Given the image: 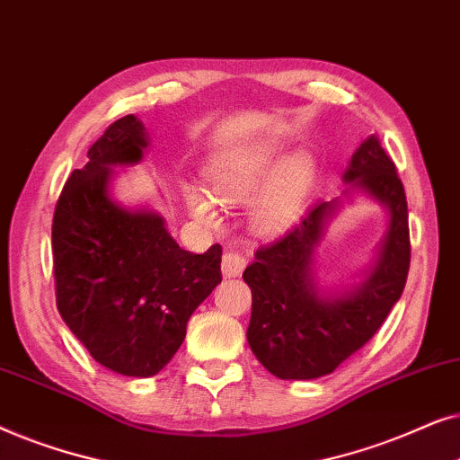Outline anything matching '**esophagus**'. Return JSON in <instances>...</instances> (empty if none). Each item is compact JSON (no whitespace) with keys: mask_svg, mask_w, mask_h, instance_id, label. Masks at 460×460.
Returning a JSON list of instances; mask_svg holds the SVG:
<instances>
[{"mask_svg":"<svg viewBox=\"0 0 460 460\" xmlns=\"http://www.w3.org/2000/svg\"><path fill=\"white\" fill-rule=\"evenodd\" d=\"M244 270V257L236 251H226L222 257V274L224 279H236Z\"/></svg>","mask_w":460,"mask_h":460,"instance_id":"obj_1","label":"esophagus"}]
</instances>
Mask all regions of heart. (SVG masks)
I'll return each instance as SVG.
<instances>
[{
  "label": "heart",
  "mask_w": 460,
  "mask_h": 460,
  "mask_svg": "<svg viewBox=\"0 0 460 460\" xmlns=\"http://www.w3.org/2000/svg\"><path fill=\"white\" fill-rule=\"evenodd\" d=\"M316 173L312 155L295 153L282 159L280 148L263 146L217 165L209 181L213 197L228 205L244 203L255 193L247 211L251 230L260 236H276L304 216ZM181 199L200 222L219 224L216 203L197 181H181Z\"/></svg>",
  "instance_id": "1"
}]
</instances>
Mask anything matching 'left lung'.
Masks as SVG:
<instances>
[{"label":"left lung","instance_id":"obj_1","mask_svg":"<svg viewBox=\"0 0 460 460\" xmlns=\"http://www.w3.org/2000/svg\"><path fill=\"white\" fill-rule=\"evenodd\" d=\"M343 181V197L318 200L287 236L257 249L243 274L253 295L247 341L279 379L331 375L379 331L404 291L411 266L406 194L375 136L351 155ZM356 196L381 204L388 228L363 280L331 288L322 279L319 247L336 213Z\"/></svg>","mask_w":460,"mask_h":460}]
</instances>
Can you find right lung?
I'll return each mask as SVG.
<instances>
[{
  "label": "right lung",
  "mask_w": 460,
  "mask_h": 460,
  "mask_svg": "<svg viewBox=\"0 0 460 460\" xmlns=\"http://www.w3.org/2000/svg\"><path fill=\"white\" fill-rule=\"evenodd\" d=\"M150 144L136 115L119 119L66 180L54 211L56 305L92 358L112 373L153 376L180 349L192 312L222 282V247L181 249L165 217L115 197L117 167Z\"/></svg>",
  "instance_id": "1"
}]
</instances>
